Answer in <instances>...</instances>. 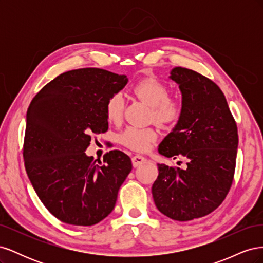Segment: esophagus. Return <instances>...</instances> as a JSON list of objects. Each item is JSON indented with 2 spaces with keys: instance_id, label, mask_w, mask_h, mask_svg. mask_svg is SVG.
<instances>
[{
  "instance_id": "esophagus-1",
  "label": "esophagus",
  "mask_w": 263,
  "mask_h": 263,
  "mask_svg": "<svg viewBox=\"0 0 263 263\" xmlns=\"http://www.w3.org/2000/svg\"><path fill=\"white\" fill-rule=\"evenodd\" d=\"M146 160H147V159H146L144 156H141V155H135V156L132 158L133 165L135 166V168L144 163Z\"/></svg>"
}]
</instances>
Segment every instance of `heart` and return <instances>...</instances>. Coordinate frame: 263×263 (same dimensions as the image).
Returning a JSON list of instances; mask_svg holds the SVG:
<instances>
[{"label": "heart", "instance_id": "obj_1", "mask_svg": "<svg viewBox=\"0 0 263 263\" xmlns=\"http://www.w3.org/2000/svg\"><path fill=\"white\" fill-rule=\"evenodd\" d=\"M134 93L151 106V118L161 125H172L178 122L182 115V102L168 97V86L155 78H148L139 81L134 86ZM124 98L121 93L112 95L105 104V114L109 122L117 123L122 119L124 112ZM119 142L125 147L139 153L147 151L158 139V132L153 127L139 128L129 126L119 135Z\"/></svg>", "mask_w": 263, "mask_h": 263}]
</instances>
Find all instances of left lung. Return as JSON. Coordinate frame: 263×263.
<instances>
[{"mask_svg": "<svg viewBox=\"0 0 263 263\" xmlns=\"http://www.w3.org/2000/svg\"><path fill=\"white\" fill-rule=\"evenodd\" d=\"M170 79L179 84L183 110L158 151L184 157L187 168L158 164L151 192L163 215L186 221L206 216L225 200L234 180L238 130L216 83L182 67L172 69Z\"/></svg>", "mask_w": 263, "mask_h": 263, "instance_id": "left-lung-1", "label": "left lung"}]
</instances>
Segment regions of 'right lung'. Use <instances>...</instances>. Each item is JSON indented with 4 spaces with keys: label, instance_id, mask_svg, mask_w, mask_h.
Masks as SVG:
<instances>
[{
    "label": "right lung",
    "instance_id": "1",
    "mask_svg": "<svg viewBox=\"0 0 263 263\" xmlns=\"http://www.w3.org/2000/svg\"><path fill=\"white\" fill-rule=\"evenodd\" d=\"M128 82L99 68L67 71L47 83L26 115L23 156L31 185L55 218L92 226L114 210L118 190L132 171L130 158L110 150L98 162L84 151L105 133L106 101Z\"/></svg>",
    "mask_w": 263,
    "mask_h": 263
}]
</instances>
